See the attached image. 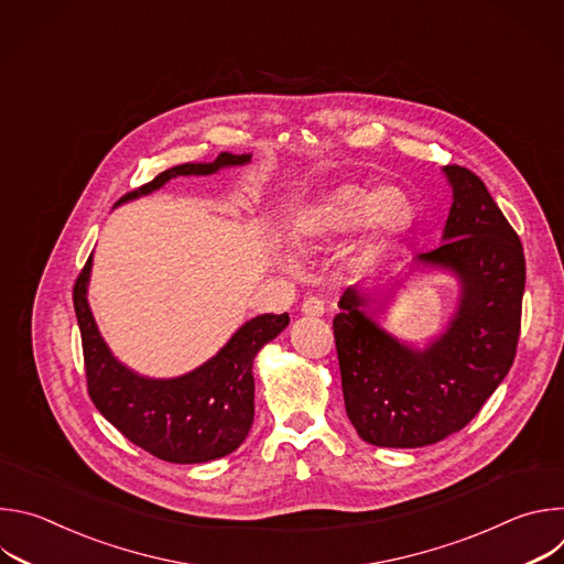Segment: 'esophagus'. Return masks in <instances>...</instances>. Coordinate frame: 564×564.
I'll return each mask as SVG.
<instances>
[{
  "instance_id": "obj_1",
  "label": "esophagus",
  "mask_w": 564,
  "mask_h": 564,
  "mask_svg": "<svg viewBox=\"0 0 564 564\" xmlns=\"http://www.w3.org/2000/svg\"><path fill=\"white\" fill-rule=\"evenodd\" d=\"M301 312L307 314V316H324L326 314V305H324V301L316 299V296H307L303 301V305H301Z\"/></svg>"
}]
</instances>
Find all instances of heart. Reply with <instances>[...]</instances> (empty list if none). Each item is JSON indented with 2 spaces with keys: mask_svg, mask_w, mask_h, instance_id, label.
<instances>
[{
  "mask_svg": "<svg viewBox=\"0 0 564 564\" xmlns=\"http://www.w3.org/2000/svg\"><path fill=\"white\" fill-rule=\"evenodd\" d=\"M413 223V200L399 187H381L372 192L361 185H341L296 218L294 236L301 246H314L366 225L370 252H381L397 238L409 234ZM274 261L281 268H294V259L288 252H276Z\"/></svg>",
  "mask_w": 564,
  "mask_h": 564,
  "instance_id": "obj_1",
  "label": "heart"
}]
</instances>
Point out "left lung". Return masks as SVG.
<instances>
[{
	"instance_id": "left-lung-1",
	"label": "left lung",
	"mask_w": 564,
	"mask_h": 564,
	"mask_svg": "<svg viewBox=\"0 0 564 564\" xmlns=\"http://www.w3.org/2000/svg\"><path fill=\"white\" fill-rule=\"evenodd\" d=\"M453 205L442 246L415 257L459 283L446 328L424 348L383 330V301L350 285L335 316L346 413L359 437L386 448H420L462 431L513 366L524 294V252L487 185L444 167ZM401 285V281H394Z\"/></svg>"
}]
</instances>
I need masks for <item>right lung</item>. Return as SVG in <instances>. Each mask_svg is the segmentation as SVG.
Wrapping results in <instances>:
<instances>
[{"label": "right lung", "mask_w": 564, "mask_h": 564, "mask_svg": "<svg viewBox=\"0 0 564 564\" xmlns=\"http://www.w3.org/2000/svg\"><path fill=\"white\" fill-rule=\"evenodd\" d=\"M250 160L252 153L223 151L212 163L172 167L116 205L147 196L172 178L212 176ZM91 265L94 257L75 281L73 305L83 335L89 394L102 417L142 451L174 464H203L236 451L254 422V359L288 328V312L246 321L212 359L181 377H144L113 357L98 330L87 299Z\"/></svg>", "instance_id": "obj_1"}]
</instances>
